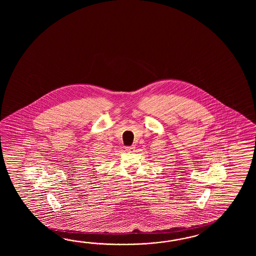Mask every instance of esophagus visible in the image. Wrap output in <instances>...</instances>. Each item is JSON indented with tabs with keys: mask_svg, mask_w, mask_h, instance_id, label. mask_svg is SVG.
<instances>
[{
	"mask_svg": "<svg viewBox=\"0 0 256 256\" xmlns=\"http://www.w3.org/2000/svg\"><path fill=\"white\" fill-rule=\"evenodd\" d=\"M134 150V146H127L126 147V151L128 152H132Z\"/></svg>",
	"mask_w": 256,
	"mask_h": 256,
	"instance_id": "esophagus-1",
	"label": "esophagus"
}]
</instances>
